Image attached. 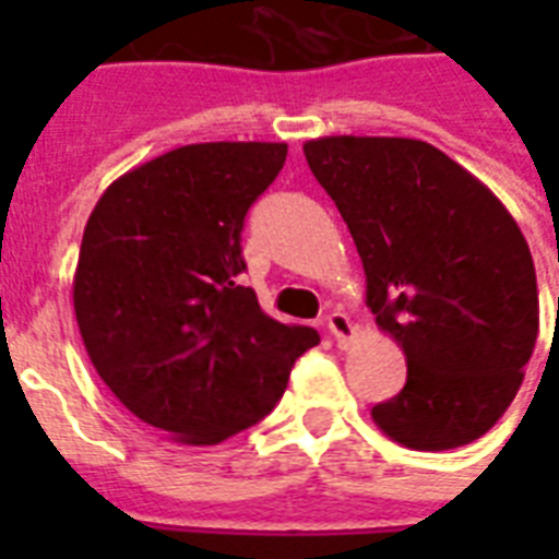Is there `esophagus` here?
<instances>
[{"mask_svg":"<svg viewBox=\"0 0 559 559\" xmlns=\"http://www.w3.org/2000/svg\"><path fill=\"white\" fill-rule=\"evenodd\" d=\"M328 328H331L333 340H336L340 348H348V345H354V340H357V328H354V322L348 319V313H342V310H333V313L328 316Z\"/></svg>","mask_w":559,"mask_h":559,"instance_id":"1","label":"esophagus"}]
</instances>
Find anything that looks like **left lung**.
<instances>
[{
    "label": "left lung",
    "mask_w": 559,
    "mask_h": 559,
    "mask_svg": "<svg viewBox=\"0 0 559 559\" xmlns=\"http://www.w3.org/2000/svg\"><path fill=\"white\" fill-rule=\"evenodd\" d=\"M307 165L366 270L377 328L406 354V385L371 408L408 450H455L504 415L539 333L534 258L490 188L417 139L324 135Z\"/></svg>",
    "instance_id": "obj_1"
}]
</instances>
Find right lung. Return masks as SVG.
<instances>
[{
    "mask_svg": "<svg viewBox=\"0 0 559 559\" xmlns=\"http://www.w3.org/2000/svg\"><path fill=\"white\" fill-rule=\"evenodd\" d=\"M284 142H205L127 170L83 228L72 298L107 389L174 441L211 447L270 415L319 333L258 305L240 231Z\"/></svg>",
    "mask_w": 559,
    "mask_h": 559,
    "instance_id": "add662e5",
    "label": "right lung"
}]
</instances>
